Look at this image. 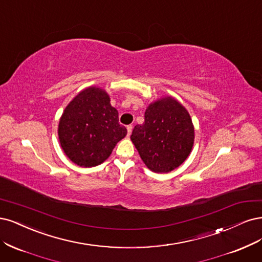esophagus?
I'll return each mask as SVG.
<instances>
[{"mask_svg": "<svg viewBox=\"0 0 262 262\" xmlns=\"http://www.w3.org/2000/svg\"><path fill=\"white\" fill-rule=\"evenodd\" d=\"M132 130H133V125H128L127 126V135H128V136H130Z\"/></svg>", "mask_w": 262, "mask_h": 262, "instance_id": "obj_1", "label": "esophagus"}]
</instances>
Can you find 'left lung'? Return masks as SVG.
Returning <instances> with one entry per match:
<instances>
[{"label": "left lung", "mask_w": 262, "mask_h": 262, "mask_svg": "<svg viewBox=\"0 0 262 262\" xmlns=\"http://www.w3.org/2000/svg\"><path fill=\"white\" fill-rule=\"evenodd\" d=\"M130 139L149 170L168 173L190 155L195 128L186 107L166 96L148 105L145 122L135 126Z\"/></svg>", "instance_id": "left-lung-1"}]
</instances>
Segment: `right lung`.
<instances>
[{
  "instance_id": "obj_1",
  "label": "right lung",
  "mask_w": 262,
  "mask_h": 262,
  "mask_svg": "<svg viewBox=\"0 0 262 262\" xmlns=\"http://www.w3.org/2000/svg\"><path fill=\"white\" fill-rule=\"evenodd\" d=\"M107 92L98 86L81 90L66 105L58 123V140L72 162L82 167L103 163L127 129Z\"/></svg>"
}]
</instances>
